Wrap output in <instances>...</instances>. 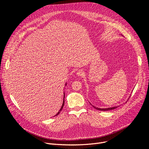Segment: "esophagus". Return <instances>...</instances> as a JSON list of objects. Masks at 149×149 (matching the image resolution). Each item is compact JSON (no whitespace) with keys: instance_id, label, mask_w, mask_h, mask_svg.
<instances>
[{"instance_id":"1","label":"esophagus","mask_w":149,"mask_h":149,"mask_svg":"<svg viewBox=\"0 0 149 149\" xmlns=\"http://www.w3.org/2000/svg\"><path fill=\"white\" fill-rule=\"evenodd\" d=\"M77 75L78 76H83V75H84V71L79 70L77 71Z\"/></svg>"}]
</instances>
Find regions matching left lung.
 Wrapping results in <instances>:
<instances>
[{
	"label": "left lung",
	"mask_w": 149,
	"mask_h": 149,
	"mask_svg": "<svg viewBox=\"0 0 149 149\" xmlns=\"http://www.w3.org/2000/svg\"><path fill=\"white\" fill-rule=\"evenodd\" d=\"M90 104L91 105H93L90 102ZM93 107L94 108H95V109L98 110H100V111H109V110H113V109H115L117 108V106H116V107H110V108H105V109H100V108H98V107H95V106H94V105H93Z\"/></svg>",
	"instance_id": "1"
}]
</instances>
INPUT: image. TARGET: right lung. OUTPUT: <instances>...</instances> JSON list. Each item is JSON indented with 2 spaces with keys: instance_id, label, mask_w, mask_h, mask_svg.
I'll return each instance as SVG.
<instances>
[{
  "instance_id": "1",
  "label": "right lung",
  "mask_w": 149,
  "mask_h": 149,
  "mask_svg": "<svg viewBox=\"0 0 149 149\" xmlns=\"http://www.w3.org/2000/svg\"><path fill=\"white\" fill-rule=\"evenodd\" d=\"M67 85V84H65V86ZM64 98H65V93H63V103H62V106H61V109L59 110V111L58 112V113L55 116H58L59 113H60V112H61V111L62 110V109H63V105H64Z\"/></svg>"
}]
</instances>
